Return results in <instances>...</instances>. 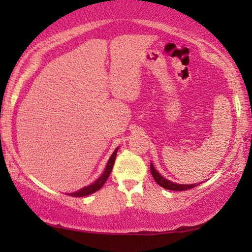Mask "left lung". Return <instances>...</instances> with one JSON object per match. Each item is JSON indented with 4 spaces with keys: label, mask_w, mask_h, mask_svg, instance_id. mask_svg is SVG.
<instances>
[{
    "label": "left lung",
    "mask_w": 252,
    "mask_h": 252,
    "mask_svg": "<svg viewBox=\"0 0 252 252\" xmlns=\"http://www.w3.org/2000/svg\"><path fill=\"white\" fill-rule=\"evenodd\" d=\"M150 172L151 174H153V177L155 179V181L157 182L158 185L160 186V187H163L165 189H168V190H187V189H191L196 187V186H198L199 184H196V185H179V184H174V182H172L170 180H167V179H165L163 175H160L158 172L156 171V168L154 167L153 163L150 164Z\"/></svg>",
    "instance_id": "obj_1"
}]
</instances>
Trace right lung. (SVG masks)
Here are the masks:
<instances>
[{
    "label": "right lung",
    "instance_id": "add662e5",
    "mask_svg": "<svg viewBox=\"0 0 252 252\" xmlns=\"http://www.w3.org/2000/svg\"><path fill=\"white\" fill-rule=\"evenodd\" d=\"M117 151H118V148H117V149L113 151V154L111 155V157H110L108 164H106V167H105L104 172H103V174L97 179V180L94 182V184L89 185V186H87V187H84L82 189H80V190L72 192V194H68V195L74 196V197H82V196L91 195V194H93V192L97 191L98 189H101L102 186L105 184L106 180H108L110 173H111V171L113 168V164H115V160H116Z\"/></svg>",
    "mask_w": 252,
    "mask_h": 252
}]
</instances>
